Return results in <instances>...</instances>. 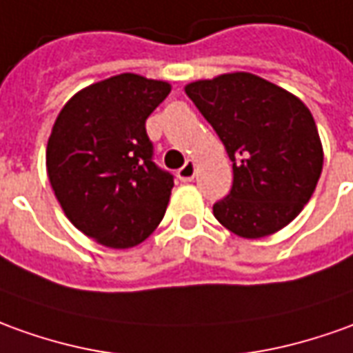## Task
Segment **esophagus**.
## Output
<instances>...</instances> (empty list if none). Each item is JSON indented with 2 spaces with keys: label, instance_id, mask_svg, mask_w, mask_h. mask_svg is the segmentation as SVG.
I'll return each instance as SVG.
<instances>
[{
  "label": "esophagus",
  "instance_id": "esophagus-1",
  "mask_svg": "<svg viewBox=\"0 0 353 353\" xmlns=\"http://www.w3.org/2000/svg\"><path fill=\"white\" fill-rule=\"evenodd\" d=\"M194 174H196V163L192 161V159L184 163V167L179 169V172H176V176H179L181 182H190L194 179Z\"/></svg>",
  "mask_w": 353,
  "mask_h": 353
}]
</instances>
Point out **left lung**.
Listing matches in <instances>:
<instances>
[{"label": "left lung", "mask_w": 353, "mask_h": 353, "mask_svg": "<svg viewBox=\"0 0 353 353\" xmlns=\"http://www.w3.org/2000/svg\"><path fill=\"white\" fill-rule=\"evenodd\" d=\"M184 92L232 161L234 182L213 205L215 219L248 240L292 223L323 171V144L305 103L252 72L196 80Z\"/></svg>", "instance_id": "obj_1"}]
</instances>
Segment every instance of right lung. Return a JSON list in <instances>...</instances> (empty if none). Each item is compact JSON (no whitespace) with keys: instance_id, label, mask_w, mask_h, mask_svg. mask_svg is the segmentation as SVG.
Listing matches in <instances>:
<instances>
[{"instance_id":"1","label":"right lung","mask_w":353,"mask_h":353,"mask_svg":"<svg viewBox=\"0 0 353 353\" xmlns=\"http://www.w3.org/2000/svg\"><path fill=\"white\" fill-rule=\"evenodd\" d=\"M169 92L165 80L123 72L77 92L53 123L51 188L70 223L101 246H138L165 215L174 182L152 161L145 119Z\"/></svg>"}]
</instances>
